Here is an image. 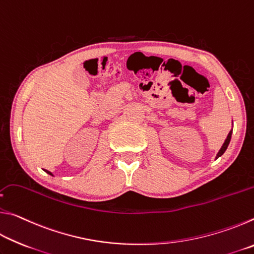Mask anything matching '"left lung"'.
Returning <instances> with one entry per match:
<instances>
[{
	"instance_id": "8db88e82",
	"label": "left lung",
	"mask_w": 254,
	"mask_h": 254,
	"mask_svg": "<svg viewBox=\"0 0 254 254\" xmlns=\"http://www.w3.org/2000/svg\"><path fill=\"white\" fill-rule=\"evenodd\" d=\"M231 135H232V131H230V133H229V135H227V137H226V140H225V142L223 143V145H222V148H221V150L220 151H218V153H217V156H216V158H218V157H221L223 153L225 152V150H226V148H227V145H229V143H230V140H231Z\"/></svg>"
}]
</instances>
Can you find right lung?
<instances>
[{
  "label": "right lung",
  "instance_id": "right-lung-1",
  "mask_svg": "<svg viewBox=\"0 0 254 254\" xmlns=\"http://www.w3.org/2000/svg\"><path fill=\"white\" fill-rule=\"evenodd\" d=\"M47 171V170H46ZM47 173H48V174H50L51 175V173H50V171H47Z\"/></svg>",
  "mask_w": 254,
  "mask_h": 254
}]
</instances>
